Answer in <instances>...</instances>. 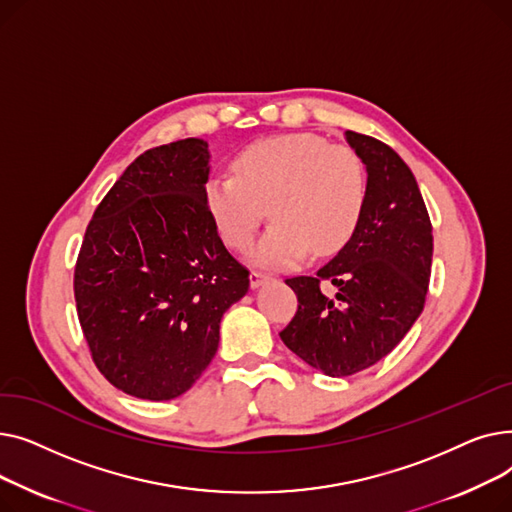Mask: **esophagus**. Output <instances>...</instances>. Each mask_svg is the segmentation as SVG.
<instances>
[{
    "instance_id": "34e87169",
    "label": "esophagus",
    "mask_w": 512,
    "mask_h": 512,
    "mask_svg": "<svg viewBox=\"0 0 512 512\" xmlns=\"http://www.w3.org/2000/svg\"><path fill=\"white\" fill-rule=\"evenodd\" d=\"M267 280H270V276H267V274H263V272H251L249 274V282H251V288H259L263 282H267Z\"/></svg>"
}]
</instances>
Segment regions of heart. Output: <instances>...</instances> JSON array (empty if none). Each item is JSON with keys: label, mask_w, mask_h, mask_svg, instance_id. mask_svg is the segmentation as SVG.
I'll use <instances>...</instances> for the list:
<instances>
[{"label": "heart", "mask_w": 512, "mask_h": 512, "mask_svg": "<svg viewBox=\"0 0 512 512\" xmlns=\"http://www.w3.org/2000/svg\"><path fill=\"white\" fill-rule=\"evenodd\" d=\"M232 174L211 176L205 203L228 247L245 251L270 213L272 228L251 259L286 267L309 251L330 255L355 234L367 201L361 157L319 134L288 132L247 145Z\"/></svg>", "instance_id": "heart-1"}]
</instances>
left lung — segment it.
<instances>
[{"label": "left lung", "instance_id": "1", "mask_svg": "<svg viewBox=\"0 0 512 512\" xmlns=\"http://www.w3.org/2000/svg\"><path fill=\"white\" fill-rule=\"evenodd\" d=\"M367 172V201L351 240L315 276L288 278L299 309L282 342L313 369L346 378L384 359L423 311L434 236L417 180L386 143L346 130ZM321 281L337 286L326 298Z\"/></svg>", "mask_w": 512, "mask_h": 512}]
</instances>
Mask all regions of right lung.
<instances>
[{"label": "right lung", "instance_id": "obj_1", "mask_svg": "<svg viewBox=\"0 0 512 512\" xmlns=\"http://www.w3.org/2000/svg\"><path fill=\"white\" fill-rule=\"evenodd\" d=\"M209 149L182 139L145 151L97 205L74 267L80 328L103 378L143 400L191 388L220 344L249 270L205 203Z\"/></svg>", "mask_w": 512, "mask_h": 512}]
</instances>
